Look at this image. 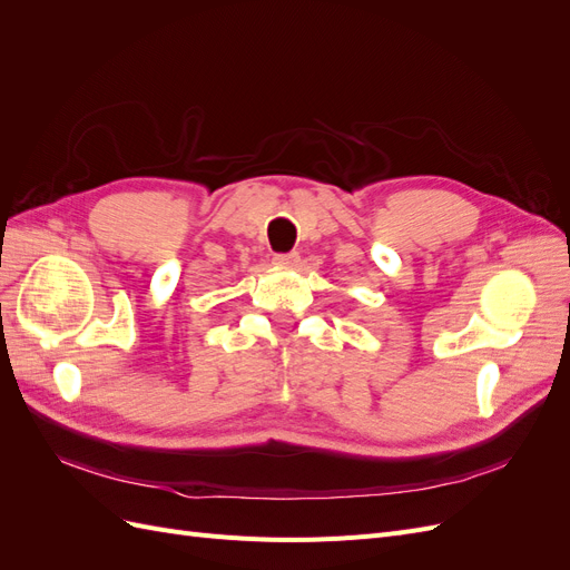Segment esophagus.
Segmentation results:
<instances>
[{
	"label": "esophagus",
	"mask_w": 570,
	"mask_h": 570,
	"mask_svg": "<svg viewBox=\"0 0 570 570\" xmlns=\"http://www.w3.org/2000/svg\"><path fill=\"white\" fill-rule=\"evenodd\" d=\"M273 264L275 266H285V268H292L299 264V254L297 252H289V254H275L273 256Z\"/></svg>",
	"instance_id": "obj_1"
}]
</instances>
